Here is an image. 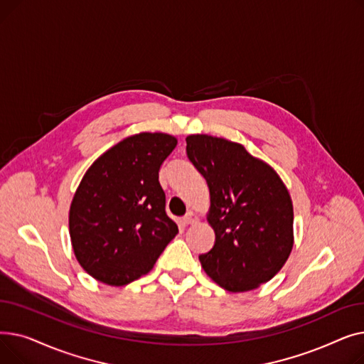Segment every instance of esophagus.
Wrapping results in <instances>:
<instances>
[{
  "label": "esophagus",
  "instance_id": "esophagus-1",
  "mask_svg": "<svg viewBox=\"0 0 364 364\" xmlns=\"http://www.w3.org/2000/svg\"><path fill=\"white\" fill-rule=\"evenodd\" d=\"M199 221V217L193 213H187L184 217H183V223L184 224H195Z\"/></svg>",
  "mask_w": 364,
  "mask_h": 364
}]
</instances>
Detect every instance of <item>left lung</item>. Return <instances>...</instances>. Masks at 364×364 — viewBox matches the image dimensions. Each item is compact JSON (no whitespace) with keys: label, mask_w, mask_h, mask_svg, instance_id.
I'll list each match as a JSON object with an SVG mask.
<instances>
[{"label":"left lung","mask_w":364,"mask_h":364,"mask_svg":"<svg viewBox=\"0 0 364 364\" xmlns=\"http://www.w3.org/2000/svg\"><path fill=\"white\" fill-rule=\"evenodd\" d=\"M187 158L211 195V251L199 255L206 274L228 292H246L273 279L294 246V206L277 172L242 144L196 134Z\"/></svg>","instance_id":"obj_1"}]
</instances>
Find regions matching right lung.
Wrapping results in <instances>:
<instances>
[{
	"mask_svg": "<svg viewBox=\"0 0 364 364\" xmlns=\"http://www.w3.org/2000/svg\"><path fill=\"white\" fill-rule=\"evenodd\" d=\"M177 139L141 132L110 147L76 190L69 232L82 269L106 284L124 286L147 274L178 233L165 211L159 169Z\"/></svg>",
	"mask_w": 364,
	"mask_h": 364,
	"instance_id": "right-lung-1",
	"label": "right lung"
}]
</instances>
